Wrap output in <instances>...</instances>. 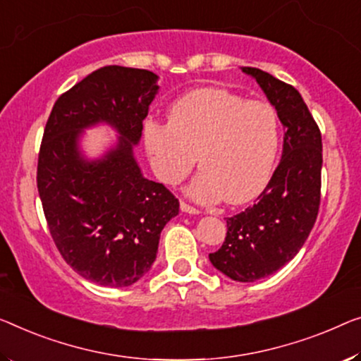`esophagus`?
I'll return each instance as SVG.
<instances>
[{
    "instance_id": "34e87169",
    "label": "esophagus",
    "mask_w": 361,
    "mask_h": 361,
    "mask_svg": "<svg viewBox=\"0 0 361 361\" xmlns=\"http://www.w3.org/2000/svg\"><path fill=\"white\" fill-rule=\"evenodd\" d=\"M180 209H181L183 212H186V214H192V215L201 214V212H199V209L192 207V206H190V204H186V202H181V204H180Z\"/></svg>"
}]
</instances>
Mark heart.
Listing matches in <instances>:
<instances>
[{
  "label": "heart",
  "instance_id": "1",
  "mask_svg": "<svg viewBox=\"0 0 361 361\" xmlns=\"http://www.w3.org/2000/svg\"><path fill=\"white\" fill-rule=\"evenodd\" d=\"M279 141V116L267 102L225 89L192 90L170 106L169 125H144L150 164L165 185H180L196 160L202 166L190 186L201 202L256 197L272 173Z\"/></svg>",
  "mask_w": 361,
  "mask_h": 361
}]
</instances>
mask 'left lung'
<instances>
[{
    "label": "left lung",
    "mask_w": 361,
    "mask_h": 361,
    "mask_svg": "<svg viewBox=\"0 0 361 361\" xmlns=\"http://www.w3.org/2000/svg\"><path fill=\"white\" fill-rule=\"evenodd\" d=\"M255 78L285 128L283 150L255 206L227 219V236L211 252L212 266L236 282H256L292 261L318 217L321 201V131L293 85L257 68Z\"/></svg>",
    "instance_id": "left-lung-1"
}]
</instances>
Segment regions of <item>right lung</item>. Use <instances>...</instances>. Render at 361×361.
<instances>
[{
	"label": "right lung",
	"mask_w": 361,
	"mask_h": 361,
	"mask_svg": "<svg viewBox=\"0 0 361 361\" xmlns=\"http://www.w3.org/2000/svg\"><path fill=\"white\" fill-rule=\"evenodd\" d=\"M157 80L147 69H97L55 102L43 131L37 188L51 238L79 276L104 287H129L149 272L160 233L178 215V199L144 178L134 159ZM100 122L118 141L90 161L78 141Z\"/></svg>",
	"instance_id": "right-lung-1"
}]
</instances>
